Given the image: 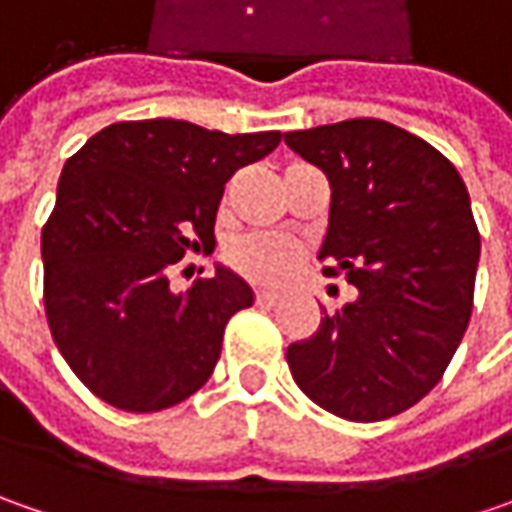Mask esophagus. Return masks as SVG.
I'll use <instances>...</instances> for the list:
<instances>
[{
    "instance_id": "1",
    "label": "esophagus",
    "mask_w": 512,
    "mask_h": 512,
    "mask_svg": "<svg viewBox=\"0 0 512 512\" xmlns=\"http://www.w3.org/2000/svg\"><path fill=\"white\" fill-rule=\"evenodd\" d=\"M279 293H273V290H256V305L259 307H273L279 305Z\"/></svg>"
}]
</instances>
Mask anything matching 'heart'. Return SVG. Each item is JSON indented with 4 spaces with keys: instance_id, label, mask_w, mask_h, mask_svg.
Returning <instances> with one entry per match:
<instances>
[{
    "instance_id": "obj_1",
    "label": "heart",
    "mask_w": 512,
    "mask_h": 512,
    "mask_svg": "<svg viewBox=\"0 0 512 512\" xmlns=\"http://www.w3.org/2000/svg\"><path fill=\"white\" fill-rule=\"evenodd\" d=\"M230 267L256 285H282L296 273L302 250L282 236H245L227 250Z\"/></svg>"
}]
</instances>
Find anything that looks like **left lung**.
<instances>
[{
	"instance_id": "obj_1",
	"label": "left lung",
	"mask_w": 512,
	"mask_h": 512,
	"mask_svg": "<svg viewBox=\"0 0 512 512\" xmlns=\"http://www.w3.org/2000/svg\"><path fill=\"white\" fill-rule=\"evenodd\" d=\"M285 142L330 179L322 273L359 290L287 347L290 373L339 419L399 416L439 384L473 313L482 239L467 187L447 156L382 119L293 130Z\"/></svg>"
}]
</instances>
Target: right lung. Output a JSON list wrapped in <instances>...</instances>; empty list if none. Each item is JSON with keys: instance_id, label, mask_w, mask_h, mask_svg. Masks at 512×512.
<instances>
[{"instance_id": "1", "label": "right lung", "mask_w": 512, "mask_h": 512, "mask_svg": "<svg viewBox=\"0 0 512 512\" xmlns=\"http://www.w3.org/2000/svg\"><path fill=\"white\" fill-rule=\"evenodd\" d=\"M279 142V130L230 136L145 119L99 130L65 162L42 227L45 316L93 396L159 413L210 379L227 322L253 305V290L219 267L176 296L170 273L187 250L216 245L227 179Z\"/></svg>"}]
</instances>
